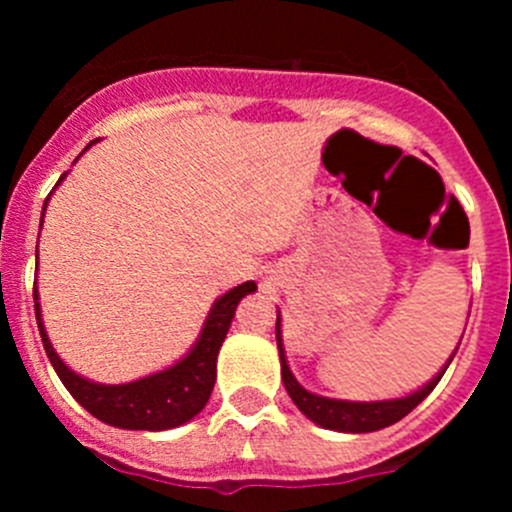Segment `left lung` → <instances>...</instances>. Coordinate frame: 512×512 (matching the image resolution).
I'll list each match as a JSON object with an SVG mask.
<instances>
[{
  "label": "left lung",
  "instance_id": "8db88e82",
  "mask_svg": "<svg viewBox=\"0 0 512 512\" xmlns=\"http://www.w3.org/2000/svg\"><path fill=\"white\" fill-rule=\"evenodd\" d=\"M277 346H279V361H282V382L287 387L289 397L295 402L297 408L312 420V423H318L320 428H328V431H341V433H372L379 431V428H387V425L397 423L405 415L410 413L413 408H418L420 402L425 397L431 395L433 387L441 382L443 372L449 369L451 359L446 361L441 372L431 379V382L415 390L413 395L408 397H397V400H377V402H348V400H333V397H320L312 395L302 387L300 382L295 379V374L289 372L287 366V356H284L282 348V328H279V315H277Z\"/></svg>",
  "mask_w": 512,
  "mask_h": 512
}]
</instances>
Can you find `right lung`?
I'll use <instances>...</instances> for the list:
<instances>
[{"label": "right lung", "mask_w": 512, "mask_h": 512, "mask_svg": "<svg viewBox=\"0 0 512 512\" xmlns=\"http://www.w3.org/2000/svg\"><path fill=\"white\" fill-rule=\"evenodd\" d=\"M63 176L58 179V184L63 182ZM45 205H48V200H45ZM40 225H43V220H40ZM251 292H256V284L246 282L225 292L223 297H217L205 325H202L200 338H197L192 351L182 361H176L174 366H169L164 372H156L151 377L135 379V382L128 384H97L71 372L69 366L61 361V356L56 354V348L51 346V338L45 333L43 318H40L38 289H33V297L35 318H38L45 354L51 359L63 387L74 395V400L79 402L81 408L89 410L102 423L115 425V428H128V431H169V428H176V425L187 423L194 415L202 413V408L210 400L217 377L220 346H223L225 336H228L235 307Z\"/></svg>", "instance_id": "right-lung-1"}]
</instances>
